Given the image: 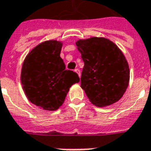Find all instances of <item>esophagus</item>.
Here are the masks:
<instances>
[{"mask_svg":"<svg viewBox=\"0 0 151 151\" xmlns=\"http://www.w3.org/2000/svg\"><path fill=\"white\" fill-rule=\"evenodd\" d=\"M75 71H76V72L78 74L79 77H80V76H81V71H80V70H79L78 68H77V69H76V70H75Z\"/></svg>","mask_w":151,"mask_h":151,"instance_id":"34e87169","label":"esophagus"}]
</instances>
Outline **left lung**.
Wrapping results in <instances>:
<instances>
[{
	"label": "left lung",
	"instance_id": "obj_1",
	"mask_svg": "<svg viewBox=\"0 0 151 151\" xmlns=\"http://www.w3.org/2000/svg\"><path fill=\"white\" fill-rule=\"evenodd\" d=\"M76 44L84 61L81 86L91 102L106 107L119 101L129 81V68L122 51L105 38L80 39Z\"/></svg>",
	"mask_w": 151,
	"mask_h": 151
}]
</instances>
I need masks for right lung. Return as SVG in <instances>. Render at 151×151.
I'll return each mask as SVG.
<instances>
[{"label": "right lung", "instance_id": "add662e5", "mask_svg": "<svg viewBox=\"0 0 151 151\" xmlns=\"http://www.w3.org/2000/svg\"><path fill=\"white\" fill-rule=\"evenodd\" d=\"M62 43L45 41L33 48L22 64L21 81L27 99L44 110L55 111L64 103L78 75L65 70L60 58Z\"/></svg>", "mask_w": 151, "mask_h": 151}]
</instances>
